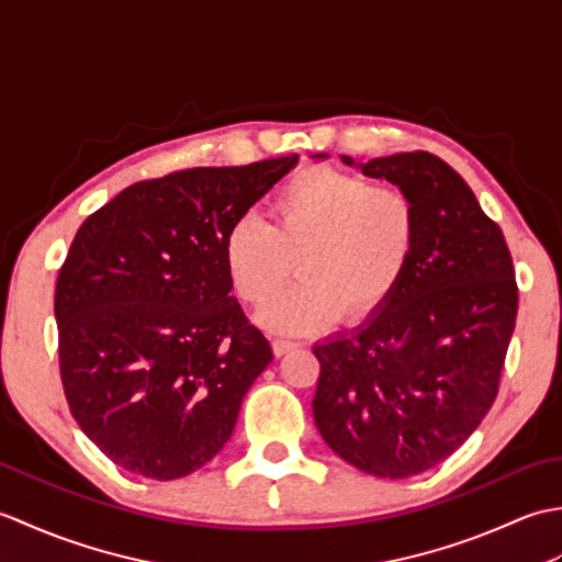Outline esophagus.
Returning <instances> with one entry per match:
<instances>
[{
	"instance_id": "1",
	"label": "esophagus",
	"mask_w": 562,
	"mask_h": 562,
	"mask_svg": "<svg viewBox=\"0 0 562 562\" xmlns=\"http://www.w3.org/2000/svg\"><path fill=\"white\" fill-rule=\"evenodd\" d=\"M294 348H296V342H292V340H284V338L272 340V352H274V357L288 355V352H290V350H294Z\"/></svg>"
}]
</instances>
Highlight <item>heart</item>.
Segmentation results:
<instances>
[{
	"instance_id": "obj_1",
	"label": "heart",
	"mask_w": 562,
	"mask_h": 562,
	"mask_svg": "<svg viewBox=\"0 0 562 562\" xmlns=\"http://www.w3.org/2000/svg\"><path fill=\"white\" fill-rule=\"evenodd\" d=\"M417 241V210L401 188L316 166L290 178L272 202V226L238 217L222 244L226 278L244 302L262 304L297 258L303 274L258 312L274 333H314L345 312L360 321L396 290Z\"/></svg>"
}]
</instances>
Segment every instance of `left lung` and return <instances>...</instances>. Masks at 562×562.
<instances>
[{
    "instance_id": "8db88e82",
    "label": "left lung",
    "mask_w": 562,
    "mask_h": 562,
    "mask_svg": "<svg viewBox=\"0 0 562 562\" xmlns=\"http://www.w3.org/2000/svg\"><path fill=\"white\" fill-rule=\"evenodd\" d=\"M360 166L413 198L417 241L384 306L314 345L321 376L312 408L342 461L396 481L445 461L491 411L515 330L517 282L503 232L449 164L401 151Z\"/></svg>"
}]
</instances>
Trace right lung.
Wrapping results in <instances>:
<instances>
[{"instance_id":"right-lung-1","label":"right lung","mask_w":562,"mask_h":562,"mask_svg":"<svg viewBox=\"0 0 562 562\" xmlns=\"http://www.w3.org/2000/svg\"><path fill=\"white\" fill-rule=\"evenodd\" d=\"M296 161L142 181L79 226L55 290L59 374L81 432L121 469L183 479L229 441L272 350L229 294L222 244Z\"/></svg>"}]
</instances>
